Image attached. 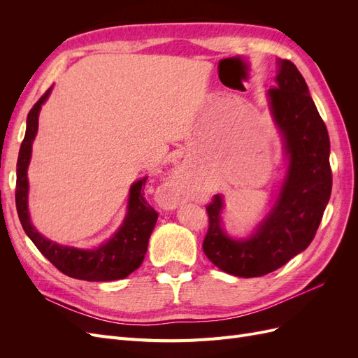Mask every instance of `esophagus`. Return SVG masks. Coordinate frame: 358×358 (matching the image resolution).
Returning <instances> with one entry per match:
<instances>
[{
  "label": "esophagus",
  "instance_id": "1",
  "mask_svg": "<svg viewBox=\"0 0 358 358\" xmlns=\"http://www.w3.org/2000/svg\"><path fill=\"white\" fill-rule=\"evenodd\" d=\"M182 203V197L179 194V183H170L166 188V199H164V206L166 209H175Z\"/></svg>",
  "mask_w": 358,
  "mask_h": 358
}]
</instances>
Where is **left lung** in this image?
<instances>
[{"label":"left lung","instance_id":"left-lung-1","mask_svg":"<svg viewBox=\"0 0 358 358\" xmlns=\"http://www.w3.org/2000/svg\"><path fill=\"white\" fill-rule=\"evenodd\" d=\"M268 109L282 136L285 176L267 215L248 237L224 229V197L206 208L209 230L203 251L222 272L241 278L267 275L310 245L331 194L330 138L326 124L297 67L278 59L276 86L267 91Z\"/></svg>","mask_w":358,"mask_h":358}]
</instances>
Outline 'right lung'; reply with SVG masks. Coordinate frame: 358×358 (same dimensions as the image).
I'll list each match as a JSON object with an SVG mask.
<instances>
[{"mask_svg": "<svg viewBox=\"0 0 358 358\" xmlns=\"http://www.w3.org/2000/svg\"><path fill=\"white\" fill-rule=\"evenodd\" d=\"M52 88L53 86H50L29 110L25 137L19 149L16 169V209L20 224L38 251L64 275L74 279L91 280V282L124 279L143 263L149 237L158 220V213L150 208L142 194V187L148 178H142L133 183L129 188L127 215L121 227L110 239L96 248L82 249L52 242L38 233L31 222L28 209V167L32 143H34L38 131V115L41 106L49 99Z\"/></svg>", "mask_w": 358, "mask_h": 358, "instance_id": "1", "label": "right lung"}]
</instances>
